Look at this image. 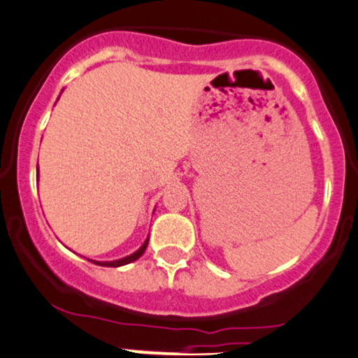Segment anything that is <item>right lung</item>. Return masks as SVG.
Wrapping results in <instances>:
<instances>
[{
	"instance_id": "right-lung-1",
	"label": "right lung",
	"mask_w": 358,
	"mask_h": 358,
	"mask_svg": "<svg viewBox=\"0 0 358 358\" xmlns=\"http://www.w3.org/2000/svg\"><path fill=\"white\" fill-rule=\"evenodd\" d=\"M146 247H148V238H146V240H145V243L141 245V247L138 248L135 253H131V255H128V257H124V258H120V260H113V262H93V264L101 265V266H122V265L131 264V262L138 260V258H140L141 255H143L145 250H146Z\"/></svg>"
}]
</instances>
